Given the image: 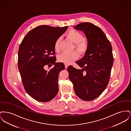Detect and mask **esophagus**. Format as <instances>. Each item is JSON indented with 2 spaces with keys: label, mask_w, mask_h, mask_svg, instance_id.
Here are the masks:
<instances>
[{
  "label": "esophagus",
  "mask_w": 131,
  "mask_h": 131,
  "mask_svg": "<svg viewBox=\"0 0 131 131\" xmlns=\"http://www.w3.org/2000/svg\"><path fill=\"white\" fill-rule=\"evenodd\" d=\"M68 67V65H67V64H65V69L67 68Z\"/></svg>",
  "instance_id": "obj_1"
}]
</instances>
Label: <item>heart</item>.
<instances>
[{"label":"heart","mask_w":131,"mask_h":131,"mask_svg":"<svg viewBox=\"0 0 131 131\" xmlns=\"http://www.w3.org/2000/svg\"><path fill=\"white\" fill-rule=\"evenodd\" d=\"M66 36L70 40L75 43V48L81 53L83 54L86 52L88 49V43L80 31L75 29L70 30L67 33ZM60 43L61 38H58L56 39L54 45V48L56 51H58L60 50ZM79 57V53L77 51H73L70 53L63 52L58 56L57 59L60 62L68 65L72 63Z\"/></svg>","instance_id":"b5f03b06"}]
</instances>
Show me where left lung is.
Returning <instances> with one entry per match:
<instances>
[{"label": "left lung", "mask_w": 131, "mask_h": 131, "mask_svg": "<svg viewBox=\"0 0 131 131\" xmlns=\"http://www.w3.org/2000/svg\"><path fill=\"white\" fill-rule=\"evenodd\" d=\"M74 28L83 31L88 49L84 57L76 62L82 69L69 66V77L78 97L84 101H92L103 93L108 83L113 63L112 47L105 34L96 25L82 23Z\"/></svg>", "instance_id": "left-lung-1"}]
</instances>
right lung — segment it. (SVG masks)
I'll return each mask as SVG.
<instances>
[{
  "label": "right lung",
  "instance_id": "add662e5",
  "mask_svg": "<svg viewBox=\"0 0 131 131\" xmlns=\"http://www.w3.org/2000/svg\"><path fill=\"white\" fill-rule=\"evenodd\" d=\"M68 26H38L29 31L18 51V68L25 91L34 99L47 102L58 93V75L65 69L64 63L56 62L54 45ZM54 67L49 71L46 65Z\"/></svg>",
  "mask_w": 131,
  "mask_h": 131
}]
</instances>
